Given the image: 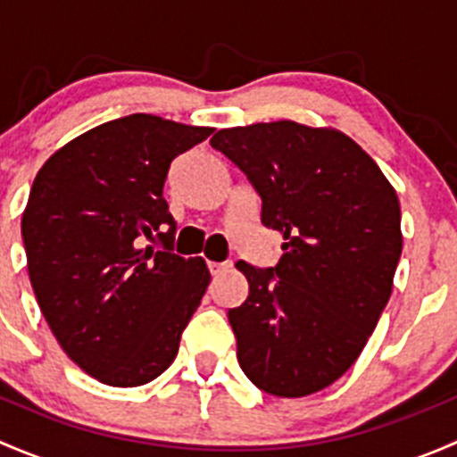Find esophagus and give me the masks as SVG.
Instances as JSON below:
<instances>
[{
    "label": "esophagus",
    "instance_id": "esophagus-1",
    "mask_svg": "<svg viewBox=\"0 0 457 457\" xmlns=\"http://www.w3.org/2000/svg\"><path fill=\"white\" fill-rule=\"evenodd\" d=\"M207 267H210V271H212V276H219V274H223L225 270H229V262H214V261H210L207 262Z\"/></svg>",
    "mask_w": 457,
    "mask_h": 457
}]
</instances>
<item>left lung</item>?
I'll use <instances>...</instances> for the list:
<instances>
[{"label": "left lung", "mask_w": 457, "mask_h": 457, "mask_svg": "<svg viewBox=\"0 0 457 457\" xmlns=\"http://www.w3.org/2000/svg\"><path fill=\"white\" fill-rule=\"evenodd\" d=\"M210 143L247 174L262 225L285 241L274 270L237 262L250 283L228 312L238 365L271 395L316 394L356 362L389 301L403 254L398 195L336 128L283 119L225 128Z\"/></svg>", "instance_id": "obj_1"}]
</instances>
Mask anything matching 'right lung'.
I'll use <instances>...</instances> for the list:
<instances>
[{
  "instance_id": "obj_1",
  "label": "right lung",
  "mask_w": 457,
  "mask_h": 457,
  "mask_svg": "<svg viewBox=\"0 0 457 457\" xmlns=\"http://www.w3.org/2000/svg\"><path fill=\"white\" fill-rule=\"evenodd\" d=\"M212 132L130 114L75 137L37 172L21 216L32 292L66 356L104 385L168 370L210 285L201 256L170 252L163 186L170 163ZM154 233L163 251L142 245Z\"/></svg>"
}]
</instances>
